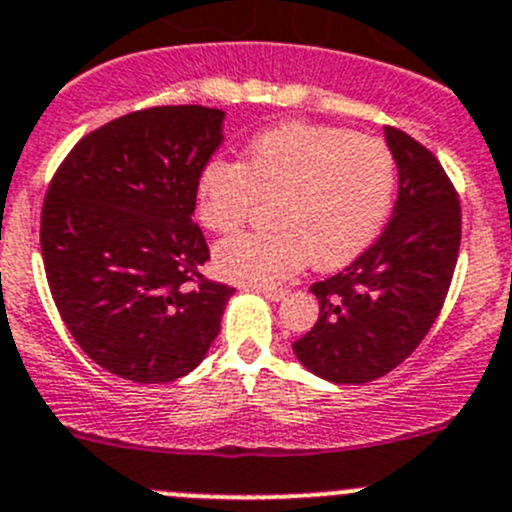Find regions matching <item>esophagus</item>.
<instances>
[{
	"label": "esophagus",
	"instance_id": "34e87169",
	"mask_svg": "<svg viewBox=\"0 0 512 512\" xmlns=\"http://www.w3.org/2000/svg\"><path fill=\"white\" fill-rule=\"evenodd\" d=\"M252 290H255V293H260L262 298L272 300V303H278V300H283L285 295H288V290L285 288H252Z\"/></svg>",
	"mask_w": 512,
	"mask_h": 512
}]
</instances>
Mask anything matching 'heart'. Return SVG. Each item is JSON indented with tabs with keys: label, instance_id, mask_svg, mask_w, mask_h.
I'll use <instances>...</instances> for the list:
<instances>
[{
	"label": "heart",
	"instance_id": "obj_1",
	"mask_svg": "<svg viewBox=\"0 0 512 512\" xmlns=\"http://www.w3.org/2000/svg\"><path fill=\"white\" fill-rule=\"evenodd\" d=\"M396 186L394 156L371 136L310 123L260 133L242 164L212 161L197 181V219L232 232L275 202L270 232L234 234L214 247V270L247 285H275L313 262L338 270L379 237Z\"/></svg>",
	"mask_w": 512,
	"mask_h": 512
}]
</instances>
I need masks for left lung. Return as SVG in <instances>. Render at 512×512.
Segmentation results:
<instances>
[{
    "instance_id": "obj_1",
    "label": "left lung",
    "mask_w": 512,
    "mask_h": 512,
    "mask_svg": "<svg viewBox=\"0 0 512 512\" xmlns=\"http://www.w3.org/2000/svg\"><path fill=\"white\" fill-rule=\"evenodd\" d=\"M399 171L394 212L346 270L315 283V326L293 343L300 364L333 384H366L412 356L437 321L460 255L457 191L432 151L384 128Z\"/></svg>"
}]
</instances>
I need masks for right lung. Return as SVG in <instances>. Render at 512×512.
<instances>
[{
  "instance_id": "right-lung-1",
  "label": "right lung",
  "mask_w": 512,
  "mask_h": 512,
  "mask_svg": "<svg viewBox=\"0 0 512 512\" xmlns=\"http://www.w3.org/2000/svg\"><path fill=\"white\" fill-rule=\"evenodd\" d=\"M224 111L161 105L88 133L55 171L40 245L60 318L100 369L166 384L197 369L234 288L204 280L191 222Z\"/></svg>"
}]
</instances>
